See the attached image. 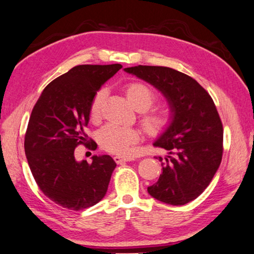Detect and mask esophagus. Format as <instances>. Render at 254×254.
I'll use <instances>...</instances> for the list:
<instances>
[{
  "mask_svg": "<svg viewBox=\"0 0 254 254\" xmlns=\"http://www.w3.org/2000/svg\"><path fill=\"white\" fill-rule=\"evenodd\" d=\"M114 160H115V162L117 164H122V163H124V162H128V161H131L132 159H130V157H127V156H122V155H116L115 157H114Z\"/></svg>",
  "mask_w": 254,
  "mask_h": 254,
  "instance_id": "esophagus-1",
  "label": "esophagus"
}]
</instances>
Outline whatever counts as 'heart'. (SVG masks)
Returning a JSON list of instances; mask_svg holds the SVG:
<instances>
[{"instance_id": "b5f03b06", "label": "heart", "mask_w": 254, "mask_h": 254, "mask_svg": "<svg viewBox=\"0 0 254 254\" xmlns=\"http://www.w3.org/2000/svg\"><path fill=\"white\" fill-rule=\"evenodd\" d=\"M125 92L131 106L142 112L140 124L149 135H159L168 129L172 122V115L165 108L148 110L157 100L155 90L144 82H131L126 85ZM106 90L100 89L94 93L90 102V117L98 119L105 100ZM99 143L101 147L115 154H128L131 146L139 140V131L135 128L107 125L99 131Z\"/></svg>"}]
</instances>
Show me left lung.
I'll return each instance as SVG.
<instances>
[{
  "label": "left lung",
  "mask_w": 254,
  "mask_h": 254,
  "mask_svg": "<svg viewBox=\"0 0 254 254\" xmlns=\"http://www.w3.org/2000/svg\"><path fill=\"white\" fill-rule=\"evenodd\" d=\"M127 73L151 83L171 106L172 123L154 143L168 151L162 174L148 187L153 198L186 205L203 192L223 156V124L209 93L185 73L164 66L138 65Z\"/></svg>",
  "instance_id": "1"
}]
</instances>
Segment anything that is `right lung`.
Listing matches in <instances>:
<instances>
[{
  "label": "right lung",
  "instance_id": "1",
  "mask_svg": "<svg viewBox=\"0 0 254 254\" xmlns=\"http://www.w3.org/2000/svg\"><path fill=\"white\" fill-rule=\"evenodd\" d=\"M123 66L78 65L46 86L33 107L24 135V152L36 184L46 197L64 208L95 205L109 186L116 162L109 155L77 162L78 145L97 148L84 129L90 102L103 83Z\"/></svg>",
  "mask_w": 254,
  "mask_h": 254
}]
</instances>
